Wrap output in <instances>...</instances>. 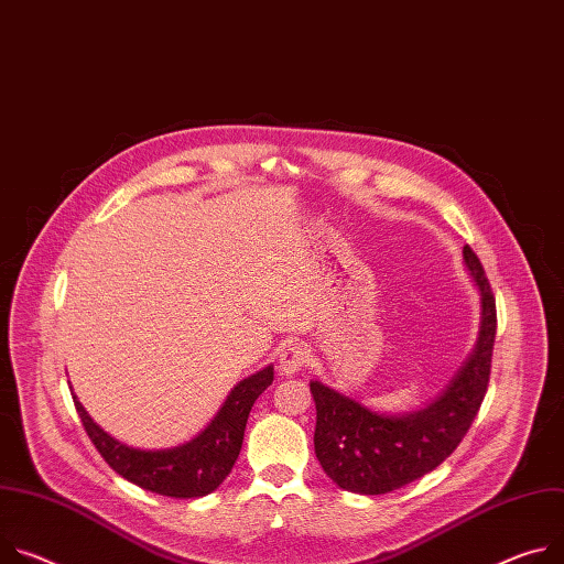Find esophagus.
<instances>
[{
	"mask_svg": "<svg viewBox=\"0 0 564 564\" xmlns=\"http://www.w3.org/2000/svg\"><path fill=\"white\" fill-rule=\"evenodd\" d=\"M305 365V348L301 344H288L279 355L281 376H292Z\"/></svg>",
	"mask_w": 564,
	"mask_h": 564,
	"instance_id": "1",
	"label": "esophagus"
}]
</instances>
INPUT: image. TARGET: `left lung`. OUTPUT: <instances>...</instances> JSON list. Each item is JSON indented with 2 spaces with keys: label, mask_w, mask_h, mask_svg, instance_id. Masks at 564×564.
Listing matches in <instances>:
<instances>
[{
  "label": "left lung",
  "mask_w": 564,
  "mask_h": 564,
  "mask_svg": "<svg viewBox=\"0 0 564 564\" xmlns=\"http://www.w3.org/2000/svg\"><path fill=\"white\" fill-rule=\"evenodd\" d=\"M464 263L479 292V337L436 400L416 412L380 414L319 380L311 382L317 404L315 454L339 488L357 495L402 488L441 466L468 434L488 391L497 313L484 268L468 245Z\"/></svg>",
  "instance_id": "left-lung-1"
}]
</instances>
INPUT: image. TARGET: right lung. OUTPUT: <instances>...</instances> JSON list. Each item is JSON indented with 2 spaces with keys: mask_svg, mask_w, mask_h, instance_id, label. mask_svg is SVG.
Masks as SVG:
<instances>
[{
  "mask_svg": "<svg viewBox=\"0 0 564 564\" xmlns=\"http://www.w3.org/2000/svg\"><path fill=\"white\" fill-rule=\"evenodd\" d=\"M272 380V365L240 380L207 427L195 438L166 449H141L117 441L94 423L80 400L74 395V389L72 398L87 436L115 473L143 490L175 499H191L214 492L227 479L240 454L251 406Z\"/></svg>",
  "mask_w": 564,
  "mask_h": 564,
  "instance_id": "add662e5",
  "label": "right lung"
}]
</instances>
